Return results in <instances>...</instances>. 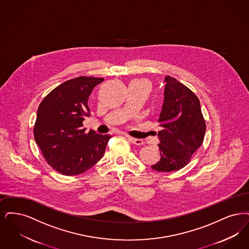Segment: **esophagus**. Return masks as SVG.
<instances>
[{
  "label": "esophagus",
  "instance_id": "34e87169",
  "mask_svg": "<svg viewBox=\"0 0 249 249\" xmlns=\"http://www.w3.org/2000/svg\"><path fill=\"white\" fill-rule=\"evenodd\" d=\"M127 138H128V140H129L130 142H131V143H133V144H135V145L141 146V145H143V144H144L143 141L139 140V139H135V138H132V137H127Z\"/></svg>",
  "mask_w": 249,
  "mask_h": 249
}]
</instances>
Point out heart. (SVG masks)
<instances>
[{"label": "heart", "instance_id": "obj_1", "mask_svg": "<svg viewBox=\"0 0 249 249\" xmlns=\"http://www.w3.org/2000/svg\"><path fill=\"white\" fill-rule=\"evenodd\" d=\"M141 82H145V81H141ZM147 83V82H146Z\"/></svg>", "mask_w": 249, "mask_h": 249}]
</instances>
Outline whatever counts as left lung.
Here are the masks:
<instances>
[{
  "instance_id": "obj_1",
  "label": "left lung",
  "mask_w": 249,
  "mask_h": 249,
  "mask_svg": "<svg viewBox=\"0 0 249 249\" xmlns=\"http://www.w3.org/2000/svg\"><path fill=\"white\" fill-rule=\"evenodd\" d=\"M164 98L158 122L161 158L152 169L158 172H172L187 165L202 145L206 122L199 98L177 79L166 76Z\"/></svg>"
}]
</instances>
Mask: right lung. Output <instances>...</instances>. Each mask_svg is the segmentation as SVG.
<instances>
[{
	"label": "right lung",
	"instance_id": "add662e5",
	"mask_svg": "<svg viewBox=\"0 0 249 249\" xmlns=\"http://www.w3.org/2000/svg\"><path fill=\"white\" fill-rule=\"evenodd\" d=\"M103 78L80 76L55 87L40 103L34 139L47 163L65 176L84 173L103 156L109 135L86 133L88 98Z\"/></svg>",
	"mask_w": 249,
	"mask_h": 249
}]
</instances>
